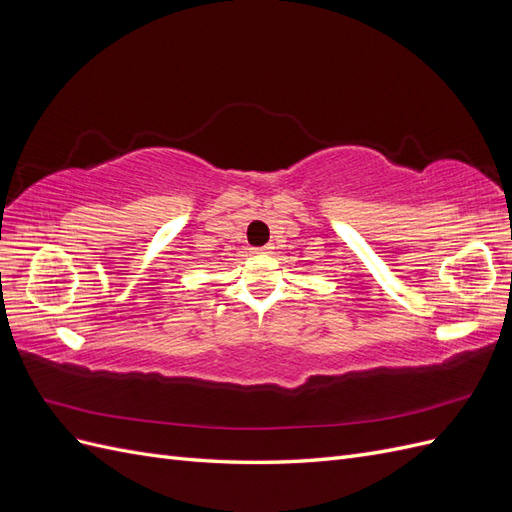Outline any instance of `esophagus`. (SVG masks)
<instances>
[{"label":"esophagus","instance_id":"esophagus-1","mask_svg":"<svg viewBox=\"0 0 512 512\" xmlns=\"http://www.w3.org/2000/svg\"><path fill=\"white\" fill-rule=\"evenodd\" d=\"M273 250V245L271 243H267V245H262V247H258V254H267V252H271Z\"/></svg>","mask_w":512,"mask_h":512}]
</instances>
